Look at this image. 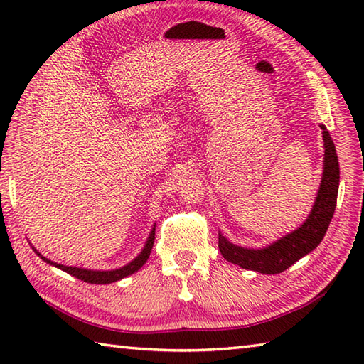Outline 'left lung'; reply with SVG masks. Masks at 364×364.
<instances>
[{"label": "left lung", "mask_w": 364, "mask_h": 364, "mask_svg": "<svg viewBox=\"0 0 364 364\" xmlns=\"http://www.w3.org/2000/svg\"><path fill=\"white\" fill-rule=\"evenodd\" d=\"M321 129L326 149L323 173L318 197L304 225L264 249H244L231 244L219 233V250L227 261L242 269L257 270L259 274H280L321 244L333 218L339 188V164L335 144L327 128L321 125Z\"/></svg>", "instance_id": "obj_1"}]
</instances>
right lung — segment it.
I'll return each instance as SVG.
<instances>
[{"instance_id": "obj_1", "label": "right lung", "mask_w": 364, "mask_h": 364, "mask_svg": "<svg viewBox=\"0 0 364 364\" xmlns=\"http://www.w3.org/2000/svg\"><path fill=\"white\" fill-rule=\"evenodd\" d=\"M153 242H154V227L151 230V233L149 236V239H146V242L144 245L142 252L137 255V257L128 262L127 266H123L120 269H114V270H90V269H81V267H73V266H64V264H58V262H53L51 259L42 257L41 253H38L36 249L34 252L41 257L45 262H48V264L58 267V269H63L64 272L70 274L76 278H80V280L86 282V283H94V284H106V283H112V282H117V280H122V278H125L131 274L137 272L139 269H141L146 259H149L150 257V252L153 249Z\"/></svg>"}]
</instances>
